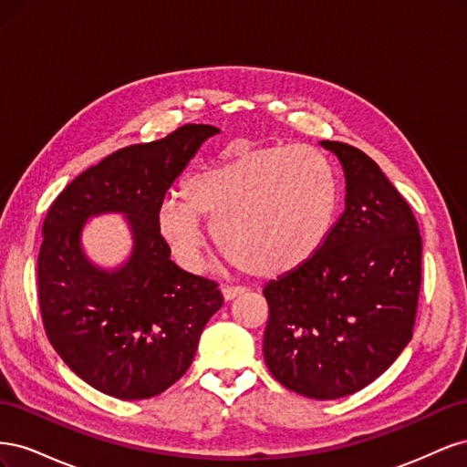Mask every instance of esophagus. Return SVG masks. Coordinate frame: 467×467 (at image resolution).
Instances as JSON below:
<instances>
[{
	"mask_svg": "<svg viewBox=\"0 0 467 467\" xmlns=\"http://www.w3.org/2000/svg\"><path fill=\"white\" fill-rule=\"evenodd\" d=\"M244 292H245L244 286H223L222 288V294L225 300H234V298H237V296H242Z\"/></svg>",
	"mask_w": 467,
	"mask_h": 467,
	"instance_id": "34e87169",
	"label": "esophagus"
}]
</instances>
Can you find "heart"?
Wrapping results in <instances>:
<instances>
[{
	"mask_svg": "<svg viewBox=\"0 0 467 467\" xmlns=\"http://www.w3.org/2000/svg\"><path fill=\"white\" fill-rule=\"evenodd\" d=\"M338 187L312 148H259L192 173L185 199L167 196L158 222L179 263H202V218L242 271L276 276L306 263L327 237Z\"/></svg>",
	"mask_w": 467,
	"mask_h": 467,
	"instance_id": "heart-1",
	"label": "heart"
}]
</instances>
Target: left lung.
<instances>
[{
  "label": "left lung",
  "mask_w": 467,
  "mask_h": 467,
  "mask_svg": "<svg viewBox=\"0 0 467 467\" xmlns=\"http://www.w3.org/2000/svg\"><path fill=\"white\" fill-rule=\"evenodd\" d=\"M321 146L343 165L345 212L312 257L265 286L263 355L285 388L337 400L372 384L411 341L422 244L411 206L374 160Z\"/></svg>",
  "instance_id": "obj_1"
}]
</instances>
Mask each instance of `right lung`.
<instances>
[{"label":"right lung","mask_w":467,"mask_h":467,"mask_svg":"<svg viewBox=\"0 0 467 467\" xmlns=\"http://www.w3.org/2000/svg\"><path fill=\"white\" fill-rule=\"evenodd\" d=\"M210 124L132 144L86 169L58 194L42 223L38 306L48 341L83 381L119 400L160 395L189 370L208 319L223 304L214 280L179 268L158 212ZM122 211L135 249L107 274L82 255L78 234L89 215Z\"/></svg>","instance_id":"right-lung-1"}]
</instances>
